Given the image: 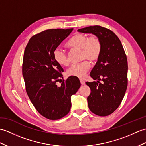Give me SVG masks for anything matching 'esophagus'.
<instances>
[{
	"instance_id": "1",
	"label": "esophagus",
	"mask_w": 146,
	"mask_h": 146,
	"mask_svg": "<svg viewBox=\"0 0 146 146\" xmlns=\"http://www.w3.org/2000/svg\"><path fill=\"white\" fill-rule=\"evenodd\" d=\"M80 83L81 84H83V85L85 84V82H84V81H83V80H80Z\"/></svg>"
}]
</instances>
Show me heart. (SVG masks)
<instances>
[{
  "mask_svg": "<svg viewBox=\"0 0 146 146\" xmlns=\"http://www.w3.org/2000/svg\"><path fill=\"white\" fill-rule=\"evenodd\" d=\"M67 46L71 48L81 50V59H87L90 62H96L99 58L101 51L102 43L98 37L89 36L86 35L76 33L67 43ZM54 59L61 66H67L69 63L66 53L59 48H56L53 52ZM90 64L87 60L80 63L73 64L66 71L68 76H75L81 78L88 72Z\"/></svg>",
  "mask_w": 146,
  "mask_h": 146,
  "instance_id": "1",
  "label": "heart"
}]
</instances>
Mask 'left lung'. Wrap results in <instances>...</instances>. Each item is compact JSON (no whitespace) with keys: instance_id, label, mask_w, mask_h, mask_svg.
I'll list each match as a JSON object with an SVG mask.
<instances>
[{"instance_id":"obj_1","label":"left lung","mask_w":146,"mask_h":146,"mask_svg":"<svg viewBox=\"0 0 146 146\" xmlns=\"http://www.w3.org/2000/svg\"><path fill=\"white\" fill-rule=\"evenodd\" d=\"M78 31L92 33L102 43L101 55L90 73L91 77L98 81L86 83L91 91L87 100L92 113L100 116H108L119 107L127 89L126 55L120 40L110 29L94 25Z\"/></svg>"}]
</instances>
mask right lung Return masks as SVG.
<instances>
[{
  "instance_id": "obj_1",
  "label": "right lung",
  "mask_w": 146,
  "mask_h": 146,
  "mask_svg": "<svg viewBox=\"0 0 146 146\" xmlns=\"http://www.w3.org/2000/svg\"><path fill=\"white\" fill-rule=\"evenodd\" d=\"M73 30L49 29L37 33L29 40L23 54L22 74L27 93L36 111L50 120L60 119L69 113L71 96L81 86L75 76L63 80L60 86L56 84L63 78V69L54 59V50Z\"/></svg>"
}]
</instances>
